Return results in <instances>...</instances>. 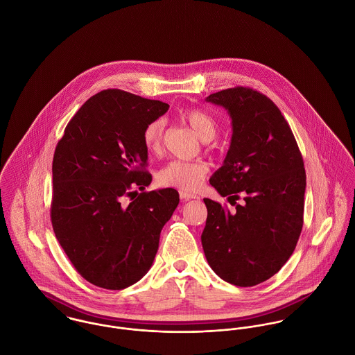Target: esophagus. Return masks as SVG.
Wrapping results in <instances>:
<instances>
[{
	"mask_svg": "<svg viewBox=\"0 0 355 355\" xmlns=\"http://www.w3.org/2000/svg\"><path fill=\"white\" fill-rule=\"evenodd\" d=\"M179 196H180V198H182V200H184V201H187V200H196V198H198V196H196V194H191V193H187V191H183V190H180V191H179Z\"/></svg>",
	"mask_w": 355,
	"mask_h": 355,
	"instance_id": "34e87169",
	"label": "esophagus"
}]
</instances>
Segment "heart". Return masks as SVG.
I'll use <instances>...</instances> for the list:
<instances>
[{
    "label": "heart",
    "instance_id": "heart-1",
    "mask_svg": "<svg viewBox=\"0 0 355 355\" xmlns=\"http://www.w3.org/2000/svg\"><path fill=\"white\" fill-rule=\"evenodd\" d=\"M182 117L205 142L211 141L217 135L218 124L209 112L191 107L184 110ZM142 139L148 152H159L164 142V121L161 119H155L148 123L144 128ZM207 172L209 165L202 161L173 159L158 171L157 180L165 187H175L183 191H196L201 186Z\"/></svg>",
    "mask_w": 355,
    "mask_h": 355
}]
</instances>
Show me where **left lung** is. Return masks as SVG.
Wrapping results in <instances>:
<instances>
[{
    "instance_id": "left-lung-1",
    "label": "left lung",
    "mask_w": 355,
    "mask_h": 355,
    "mask_svg": "<svg viewBox=\"0 0 355 355\" xmlns=\"http://www.w3.org/2000/svg\"><path fill=\"white\" fill-rule=\"evenodd\" d=\"M206 101L224 106L232 119L230 150L209 182L236 207L231 211L203 200V252L223 280L253 287L277 273L298 243L304 225V158L280 109L262 93L236 86L210 94Z\"/></svg>"
}]
</instances>
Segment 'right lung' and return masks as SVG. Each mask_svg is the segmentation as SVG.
<instances>
[{"label": "right lung", "instance_id": "obj_1", "mask_svg": "<svg viewBox=\"0 0 355 355\" xmlns=\"http://www.w3.org/2000/svg\"><path fill=\"white\" fill-rule=\"evenodd\" d=\"M165 102L109 89L73 114L53 157L51 220L62 250L89 283L123 290L152 266L159 234L179 203L175 189L152 182L142 132ZM132 201L124 205L122 200Z\"/></svg>", "mask_w": 355, "mask_h": 355}]
</instances>
